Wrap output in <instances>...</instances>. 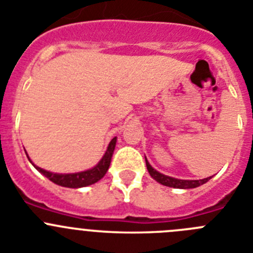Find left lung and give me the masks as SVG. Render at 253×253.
I'll use <instances>...</instances> for the list:
<instances>
[{
  "mask_svg": "<svg viewBox=\"0 0 253 253\" xmlns=\"http://www.w3.org/2000/svg\"><path fill=\"white\" fill-rule=\"evenodd\" d=\"M146 165H147V169H148L149 175L154 178V180L160 182V184L165 185V186H169V187H175V189H194V187H198L200 185L205 184L207 181H209L211 178L210 177L204 178V180H178V178H173V177H169V176L166 175H162L158 171L153 169L148 163L146 158Z\"/></svg>",
  "mask_w": 253,
  "mask_h": 253,
  "instance_id": "left-lung-1",
  "label": "left lung"
}]
</instances>
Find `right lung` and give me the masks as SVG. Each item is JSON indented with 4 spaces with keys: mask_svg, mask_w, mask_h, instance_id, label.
I'll use <instances>...</instances> for the list:
<instances>
[{
    "mask_svg": "<svg viewBox=\"0 0 253 253\" xmlns=\"http://www.w3.org/2000/svg\"><path fill=\"white\" fill-rule=\"evenodd\" d=\"M115 144L116 137L111 139L110 144L107 147V151L106 153H105L104 157H102V160L100 161L93 169H87V171L78 172V173H66V175H60V173H53V172L45 171V169H40V167L37 166H35V169H37L40 173H43L45 177H48L49 180L53 181L54 184L59 185V186L72 187V189L88 186V185H92L95 184V182H97L99 180H101L105 176V173H106L107 169H109V166H110L111 157H113L114 149H115Z\"/></svg>",
    "mask_w": 253,
    "mask_h": 253,
    "instance_id": "right-lung-1",
    "label": "right lung"
}]
</instances>
